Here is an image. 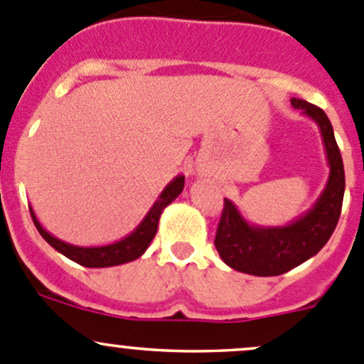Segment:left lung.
I'll list each match as a JSON object with an SVG mask.
<instances>
[{
    "mask_svg": "<svg viewBox=\"0 0 364 364\" xmlns=\"http://www.w3.org/2000/svg\"><path fill=\"white\" fill-rule=\"evenodd\" d=\"M291 104L318 127L329 176L314 205L285 225L250 223L232 200L225 199L215 247L227 266L253 277H278L317 255L335 232L341 213L345 171L331 121L306 100L291 98Z\"/></svg>",
    "mask_w": 364,
    "mask_h": 364,
    "instance_id": "1",
    "label": "left lung"
}]
</instances>
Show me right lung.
<instances>
[{"instance_id": "1", "label": "right lung", "mask_w": 364, "mask_h": 364, "mask_svg": "<svg viewBox=\"0 0 364 364\" xmlns=\"http://www.w3.org/2000/svg\"><path fill=\"white\" fill-rule=\"evenodd\" d=\"M183 186H185V176H176L171 183L165 185V188L161 190L159 199L153 203L149 211L146 213L144 218L141 220V223H139L128 236H124L123 240L119 241H114V243L100 245V247H77V245H70L67 241L58 240V237L53 236L49 230L43 229L42 223L36 218L33 208H29V211H31L33 222H35L36 229L42 234L43 240H46L54 250L60 252L61 255L68 257L70 260H73V262L80 264V266L84 267H112L119 266V264L132 262V260L139 259L142 253L148 250L149 243H151L156 230H159L161 213H164V209L183 192Z\"/></svg>"}]
</instances>
